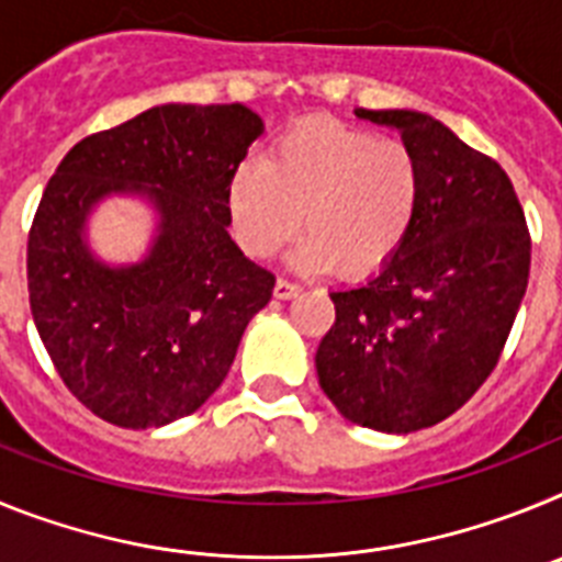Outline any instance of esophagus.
Returning a JSON list of instances; mask_svg holds the SVG:
<instances>
[{"mask_svg": "<svg viewBox=\"0 0 562 562\" xmlns=\"http://www.w3.org/2000/svg\"><path fill=\"white\" fill-rule=\"evenodd\" d=\"M276 297H281V301H290V297H295L297 292H301V286L292 284V281H286V278H278L276 281Z\"/></svg>", "mask_w": 562, "mask_h": 562, "instance_id": "34e87169", "label": "esophagus"}]
</instances>
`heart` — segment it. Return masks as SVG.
Masks as SVG:
<instances>
[{"instance_id": "1", "label": "heart", "mask_w": 562, "mask_h": 562, "mask_svg": "<svg viewBox=\"0 0 562 562\" xmlns=\"http://www.w3.org/2000/svg\"><path fill=\"white\" fill-rule=\"evenodd\" d=\"M227 205L247 256H276L301 225L297 270L337 265L340 276L362 278L389 265L414 225L419 162L391 137L304 123L270 148L265 166L245 162L233 173Z\"/></svg>"}]
</instances>
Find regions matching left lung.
I'll list each match as a JSON object with an SVG mask.
<instances>
[{
	"mask_svg": "<svg viewBox=\"0 0 562 562\" xmlns=\"http://www.w3.org/2000/svg\"><path fill=\"white\" fill-rule=\"evenodd\" d=\"M396 128L419 162L414 225L362 286L329 292L315 355L342 416L382 434L448 419L498 362L529 281L532 241L504 168L414 109H355Z\"/></svg>",
	"mask_w": 562,
	"mask_h": 562,
	"instance_id": "left-lung-1",
	"label": "left lung"
}]
</instances>
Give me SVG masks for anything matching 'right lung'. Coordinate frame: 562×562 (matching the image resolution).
Instances as JSON below:
<instances>
[{
  "mask_svg": "<svg viewBox=\"0 0 562 562\" xmlns=\"http://www.w3.org/2000/svg\"><path fill=\"white\" fill-rule=\"evenodd\" d=\"M265 123L241 103H162L69 148L27 238L30 312L58 376L101 419L146 430L200 411L276 276L231 238V180ZM112 195L153 205L147 256L106 266L88 216Z\"/></svg>",
  "mask_w": 562,
  "mask_h": 562,
  "instance_id": "right-lung-1",
  "label": "right lung"
}]
</instances>
